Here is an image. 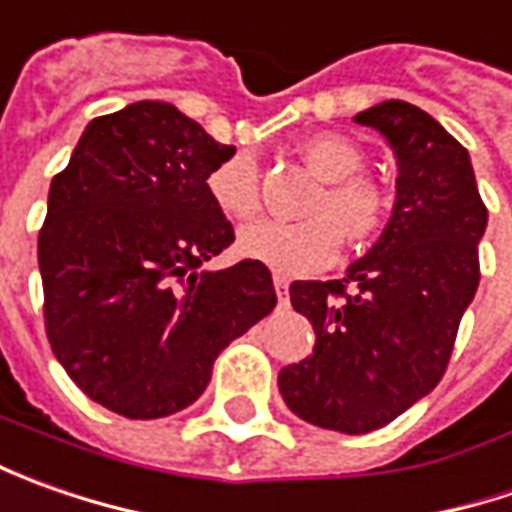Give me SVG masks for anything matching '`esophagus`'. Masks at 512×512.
I'll list each match as a JSON object with an SVG mask.
<instances>
[{
	"mask_svg": "<svg viewBox=\"0 0 512 512\" xmlns=\"http://www.w3.org/2000/svg\"><path fill=\"white\" fill-rule=\"evenodd\" d=\"M273 287H276V299H279V305H287V299H290V279L282 276V273H276V276H273Z\"/></svg>",
	"mask_w": 512,
	"mask_h": 512,
	"instance_id": "obj_1",
	"label": "esophagus"
}]
</instances>
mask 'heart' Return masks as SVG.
Listing matches in <instances>:
<instances>
[{"label":"heart","instance_id":"b5f03b06","mask_svg":"<svg viewBox=\"0 0 512 512\" xmlns=\"http://www.w3.org/2000/svg\"><path fill=\"white\" fill-rule=\"evenodd\" d=\"M302 156L322 190L307 202L302 222H256L239 233V250L247 259L279 273H310L327 267L339 245L364 250L379 242L390 222V193L376 179H367L364 153L339 133H316L302 142ZM207 199L233 225H245L262 210V170L253 153L239 150L216 162L205 176Z\"/></svg>","mask_w":512,"mask_h":512}]
</instances>
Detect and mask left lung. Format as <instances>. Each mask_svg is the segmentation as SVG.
Returning a JSON list of instances; mask_svg holds the SVG:
<instances>
[{
  "label": "left lung",
  "mask_w": 512,
  "mask_h": 512,
  "mask_svg": "<svg viewBox=\"0 0 512 512\" xmlns=\"http://www.w3.org/2000/svg\"><path fill=\"white\" fill-rule=\"evenodd\" d=\"M356 122L396 153L393 216L344 279L290 285L316 344L279 373L299 419L353 436L390 424L439 384L482 279L487 227L470 156L433 116L390 99Z\"/></svg>",
  "instance_id": "left-lung-1"
}]
</instances>
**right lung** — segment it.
I'll return each instance as SVG.
<instances>
[{
	"instance_id": "right-lung-1",
	"label": "right lung",
	"mask_w": 512,
	"mask_h": 512,
	"mask_svg": "<svg viewBox=\"0 0 512 512\" xmlns=\"http://www.w3.org/2000/svg\"><path fill=\"white\" fill-rule=\"evenodd\" d=\"M233 153L168 102H136L93 119L50 182L45 333L76 387L125 419L196 402L216 356L276 307L262 262L202 270L236 239L205 190Z\"/></svg>"
}]
</instances>
